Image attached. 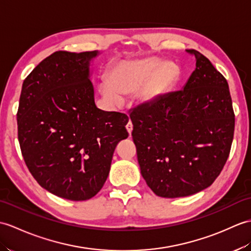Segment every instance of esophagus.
<instances>
[{"label": "esophagus", "mask_w": 251, "mask_h": 251, "mask_svg": "<svg viewBox=\"0 0 251 251\" xmlns=\"http://www.w3.org/2000/svg\"><path fill=\"white\" fill-rule=\"evenodd\" d=\"M126 129H127L128 133H129V135H131V131H132V123H131L130 121L128 122V123H127V125H126Z\"/></svg>", "instance_id": "1"}]
</instances>
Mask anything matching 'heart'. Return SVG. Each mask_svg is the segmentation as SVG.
Listing matches in <instances>:
<instances>
[{
  "instance_id": "b5f03b06",
  "label": "heart",
  "mask_w": 251,
  "mask_h": 251,
  "mask_svg": "<svg viewBox=\"0 0 251 251\" xmlns=\"http://www.w3.org/2000/svg\"><path fill=\"white\" fill-rule=\"evenodd\" d=\"M179 69L174 63H161L159 60H141L122 63L108 75V81L99 85L101 95L113 106L123 101L122 95L130 94L148 82L140 92L144 102H152L165 96L176 84Z\"/></svg>"
}]
</instances>
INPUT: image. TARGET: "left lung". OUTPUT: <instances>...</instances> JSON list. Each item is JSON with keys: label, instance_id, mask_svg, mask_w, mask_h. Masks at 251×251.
<instances>
[{"label": "left lung", "instance_id": "1", "mask_svg": "<svg viewBox=\"0 0 251 251\" xmlns=\"http://www.w3.org/2000/svg\"><path fill=\"white\" fill-rule=\"evenodd\" d=\"M186 51L197 63L184 90L129 114L142 176L164 198L187 197L211 186L226 165L234 135L226 78L199 51Z\"/></svg>", "mask_w": 251, "mask_h": 251}]
</instances>
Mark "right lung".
I'll return each instance as SVG.
<instances>
[{"instance_id": "right-lung-1", "label": "right lung", "mask_w": 251, "mask_h": 251, "mask_svg": "<svg viewBox=\"0 0 251 251\" xmlns=\"http://www.w3.org/2000/svg\"><path fill=\"white\" fill-rule=\"evenodd\" d=\"M97 51H56L23 81L18 140L36 182L57 197L89 200L109 176L116 145L128 137V116L94 101L89 64Z\"/></svg>"}]
</instances>
